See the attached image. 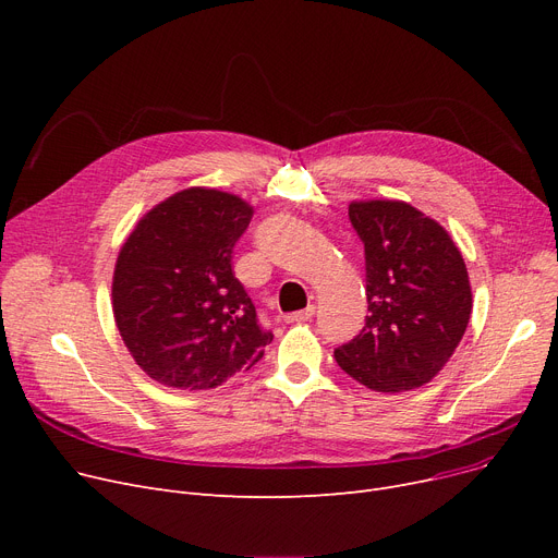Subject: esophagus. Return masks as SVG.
I'll return each mask as SVG.
<instances>
[{
    "label": "esophagus",
    "mask_w": 558,
    "mask_h": 558,
    "mask_svg": "<svg viewBox=\"0 0 558 558\" xmlns=\"http://www.w3.org/2000/svg\"><path fill=\"white\" fill-rule=\"evenodd\" d=\"M314 305H307L305 310H301V312H294V314H287L284 316V320L287 324H303V320H310L312 316H314Z\"/></svg>",
    "instance_id": "esophagus-1"
}]
</instances>
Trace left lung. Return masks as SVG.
Listing matches in <instances>:
<instances>
[{
    "instance_id": "obj_1",
    "label": "left lung",
    "mask_w": 558,
    "mask_h": 558,
    "mask_svg": "<svg viewBox=\"0 0 558 558\" xmlns=\"http://www.w3.org/2000/svg\"><path fill=\"white\" fill-rule=\"evenodd\" d=\"M348 217L364 242L368 316L335 360L371 391L418 389L450 362L471 320L461 251L441 223L404 201H353Z\"/></svg>"
}]
</instances>
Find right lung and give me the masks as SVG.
<instances>
[{"instance_id":"obj_1","label":"right lung","mask_w":558,"mask_h":558,"mask_svg":"<svg viewBox=\"0 0 558 558\" xmlns=\"http://www.w3.org/2000/svg\"><path fill=\"white\" fill-rule=\"evenodd\" d=\"M251 217L253 205L238 194L187 187L154 205L122 244L112 274L114 324L158 385L217 389L271 343L230 267Z\"/></svg>"}]
</instances>
